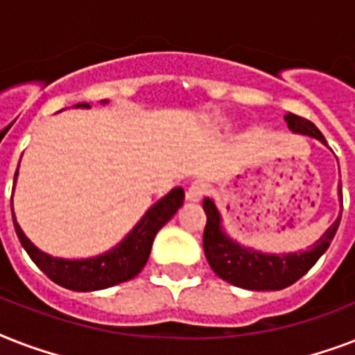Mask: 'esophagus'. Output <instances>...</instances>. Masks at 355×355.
I'll return each mask as SVG.
<instances>
[{"mask_svg":"<svg viewBox=\"0 0 355 355\" xmlns=\"http://www.w3.org/2000/svg\"><path fill=\"white\" fill-rule=\"evenodd\" d=\"M206 193H208V186H206V182L195 180V182L188 188V191H186V199H188L189 202H199Z\"/></svg>","mask_w":355,"mask_h":355,"instance_id":"esophagus-1","label":"esophagus"}]
</instances>
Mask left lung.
I'll use <instances>...</instances> for the list:
<instances>
[{"mask_svg": "<svg viewBox=\"0 0 355 355\" xmlns=\"http://www.w3.org/2000/svg\"><path fill=\"white\" fill-rule=\"evenodd\" d=\"M286 121L293 132L308 134L311 138H317L326 144L322 132L309 119L289 112L286 116ZM339 195L343 200V189H339ZM202 208L206 211L202 247H205L208 263L223 280L243 289H252V291H278L300 280L317 263V259L328 250L341 223V217H337V221L326 230L324 236L308 250L298 254H286V256H275V254L269 256V254L256 252L250 248H241L230 241L223 234L221 217L214 200L205 199Z\"/></svg>", "mask_w": 355, "mask_h": 355, "instance_id": "1", "label": "left lung"}]
</instances>
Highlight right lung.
Here are the masks:
<instances>
[{"label": "right lung", "instance_id": "1", "mask_svg": "<svg viewBox=\"0 0 355 355\" xmlns=\"http://www.w3.org/2000/svg\"><path fill=\"white\" fill-rule=\"evenodd\" d=\"M77 107L88 108L90 105L83 103ZM16 175H14V180H16ZM182 202V188H175L171 193H167L164 199L158 200L145 214L144 219L134 227L132 232L119 243V247L103 254V256H97V258L73 259V261L51 258V256L38 250L25 237L14 217L12 221L21 247L27 250L31 259L38 265V269L47 278H51L55 284L66 287V289H71V291H97V289H107V287H112L116 284H121V282L132 280L134 276L144 269L147 259H149L155 236L177 214ZM10 210H12V202H10Z\"/></svg>", "mask_w": 355, "mask_h": 355}]
</instances>
